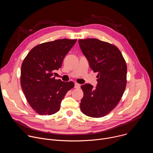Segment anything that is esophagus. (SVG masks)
Wrapping results in <instances>:
<instances>
[{
	"mask_svg": "<svg viewBox=\"0 0 153 153\" xmlns=\"http://www.w3.org/2000/svg\"><path fill=\"white\" fill-rule=\"evenodd\" d=\"M74 88H77V89L80 88V85L77 83H75V84H74Z\"/></svg>",
	"mask_w": 153,
	"mask_h": 153,
	"instance_id": "esophagus-1",
	"label": "esophagus"
}]
</instances>
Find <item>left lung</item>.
<instances>
[{
	"label": "left lung",
	"mask_w": 153,
	"mask_h": 153,
	"mask_svg": "<svg viewBox=\"0 0 153 153\" xmlns=\"http://www.w3.org/2000/svg\"><path fill=\"white\" fill-rule=\"evenodd\" d=\"M80 48L97 76L96 88L89 83L81 86L83 97L80 110L92 117L110 113L120 100L126 85L127 67L120 50L97 39H79Z\"/></svg>",
	"instance_id": "8db88e82"
}]
</instances>
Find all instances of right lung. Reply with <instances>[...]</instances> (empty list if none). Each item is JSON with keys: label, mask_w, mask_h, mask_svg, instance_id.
Returning <instances> with one entry per match:
<instances>
[{"label": "right lung", "mask_w": 153, "mask_h": 153, "mask_svg": "<svg viewBox=\"0 0 153 153\" xmlns=\"http://www.w3.org/2000/svg\"><path fill=\"white\" fill-rule=\"evenodd\" d=\"M77 40L58 39L34 47L21 67L20 83L27 102L40 115H51L60 110V103L74 86L73 82L55 79L53 72Z\"/></svg>", "instance_id": "add662e5"}]
</instances>
